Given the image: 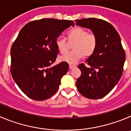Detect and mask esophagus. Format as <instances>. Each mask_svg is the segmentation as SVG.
<instances>
[{
	"label": "esophagus",
	"instance_id": "34e87169",
	"mask_svg": "<svg viewBox=\"0 0 131 131\" xmlns=\"http://www.w3.org/2000/svg\"><path fill=\"white\" fill-rule=\"evenodd\" d=\"M75 67H76V66H75V65H72V64H70L69 65L70 69H73V68H75Z\"/></svg>",
	"mask_w": 131,
	"mask_h": 131
}]
</instances>
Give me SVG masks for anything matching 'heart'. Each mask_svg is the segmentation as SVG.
Here are the masks:
<instances>
[{"mask_svg": "<svg viewBox=\"0 0 131 131\" xmlns=\"http://www.w3.org/2000/svg\"><path fill=\"white\" fill-rule=\"evenodd\" d=\"M66 39L59 37L56 40V45L59 51L64 54L69 49V43L73 44V50L60 57V60L70 64H74L85 57H90L94 53L97 47V38L93 34L80 27H75L67 32Z\"/></svg>", "mask_w": 131, "mask_h": 131, "instance_id": "obj_1", "label": "heart"}]
</instances>
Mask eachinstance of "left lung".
<instances>
[{
  "mask_svg": "<svg viewBox=\"0 0 131 131\" xmlns=\"http://www.w3.org/2000/svg\"><path fill=\"white\" fill-rule=\"evenodd\" d=\"M79 26L91 30L97 38L94 53L78 68L81 75L76 81L78 91L85 97L100 99L108 94L122 77L125 53L119 34L112 24L102 19L76 20Z\"/></svg>",
  "mask_w": 131,
  "mask_h": 131,
  "instance_id": "obj_1",
  "label": "left lung"
}]
</instances>
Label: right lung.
I'll return each instance as SVG.
<instances>
[{
  "label": "right lung",
  "mask_w": 131,
  "mask_h": 131,
  "mask_svg": "<svg viewBox=\"0 0 131 131\" xmlns=\"http://www.w3.org/2000/svg\"><path fill=\"white\" fill-rule=\"evenodd\" d=\"M72 20L42 19L26 24L11 48V74L19 89L37 101L56 93L68 64L61 62L50 68L57 58L56 40Z\"/></svg>",
  "instance_id": "1"
}]
</instances>
